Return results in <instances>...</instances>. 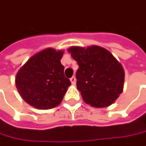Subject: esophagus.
Masks as SVG:
<instances>
[{"label": "esophagus", "mask_w": 146, "mask_h": 146, "mask_svg": "<svg viewBox=\"0 0 146 146\" xmlns=\"http://www.w3.org/2000/svg\"><path fill=\"white\" fill-rule=\"evenodd\" d=\"M70 81L72 82V84H76V78L75 77H72L70 78Z\"/></svg>", "instance_id": "34e87169"}]
</instances>
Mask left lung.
I'll return each mask as SVG.
<instances>
[{
    "mask_svg": "<svg viewBox=\"0 0 146 146\" xmlns=\"http://www.w3.org/2000/svg\"><path fill=\"white\" fill-rule=\"evenodd\" d=\"M78 62L77 88L87 104L95 107L111 105L122 92L124 69L108 50L99 46L68 49Z\"/></svg>",
    "mask_w": 146,
    "mask_h": 146,
    "instance_id": "left-lung-1",
    "label": "left lung"
}]
</instances>
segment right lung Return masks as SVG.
I'll use <instances>...</instances> for the list:
<instances>
[{
	"mask_svg": "<svg viewBox=\"0 0 146 146\" xmlns=\"http://www.w3.org/2000/svg\"><path fill=\"white\" fill-rule=\"evenodd\" d=\"M62 57L63 51L46 48L31 57L17 73L16 88L30 106L51 109L62 102L71 85L64 73Z\"/></svg>",
	"mask_w": 146,
	"mask_h": 146,
	"instance_id": "obj_1",
	"label": "right lung"
}]
</instances>
